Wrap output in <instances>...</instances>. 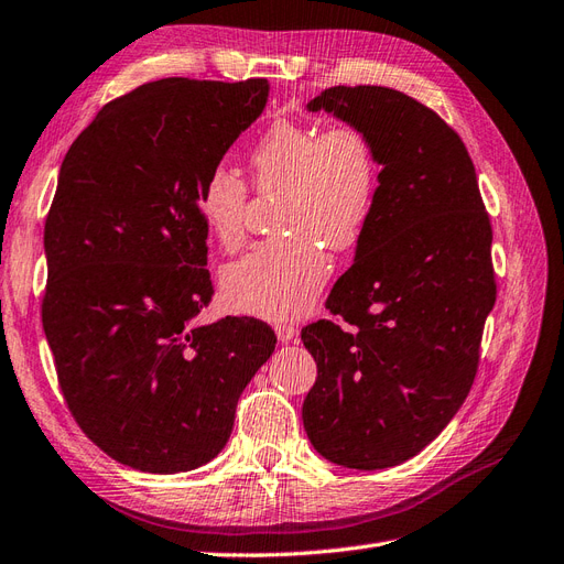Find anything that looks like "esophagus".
<instances>
[{
	"label": "esophagus",
	"mask_w": 564,
	"mask_h": 564,
	"mask_svg": "<svg viewBox=\"0 0 564 564\" xmlns=\"http://www.w3.org/2000/svg\"><path fill=\"white\" fill-rule=\"evenodd\" d=\"M275 332H278V338L282 340V344H289V340L296 344V340H299V327H294V324L280 322V324H275Z\"/></svg>",
	"instance_id": "esophagus-1"
}]
</instances>
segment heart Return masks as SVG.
<instances>
[{
    "label": "heart",
    "instance_id": "obj_1",
    "mask_svg": "<svg viewBox=\"0 0 564 564\" xmlns=\"http://www.w3.org/2000/svg\"><path fill=\"white\" fill-rule=\"evenodd\" d=\"M251 185L282 195L275 237L224 270L230 308L263 319H294L311 308L329 278L332 251H350L367 232L379 193V162L355 124L319 127L278 119L249 152ZM197 216L218 247L237 249L247 232L249 185L214 166L197 191Z\"/></svg>",
    "mask_w": 564,
    "mask_h": 564
}]
</instances>
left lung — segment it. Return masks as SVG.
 <instances>
[{"label": "left lung", "instance_id": "left-lung-1", "mask_svg": "<svg viewBox=\"0 0 564 564\" xmlns=\"http://www.w3.org/2000/svg\"><path fill=\"white\" fill-rule=\"evenodd\" d=\"M360 127L379 193L355 263L303 327L317 379L303 425L332 464H404L445 431L477 373L497 301L491 224L460 135L388 87H332L308 104Z\"/></svg>", "mask_w": 564, "mask_h": 564}]
</instances>
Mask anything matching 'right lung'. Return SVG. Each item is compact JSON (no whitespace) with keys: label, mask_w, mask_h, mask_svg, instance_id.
Masks as SVG:
<instances>
[{"label":"right lung","mask_w":564,"mask_h":564,"mask_svg":"<svg viewBox=\"0 0 564 564\" xmlns=\"http://www.w3.org/2000/svg\"><path fill=\"white\" fill-rule=\"evenodd\" d=\"M268 94L263 77L141 84L100 108L61 164L44 224V334L84 435L135 470L212 460L275 350L256 317L193 322L214 294L197 191Z\"/></svg>","instance_id":"right-lung-1"}]
</instances>
